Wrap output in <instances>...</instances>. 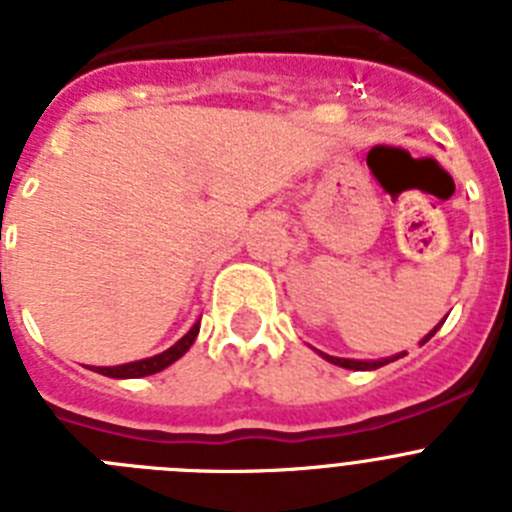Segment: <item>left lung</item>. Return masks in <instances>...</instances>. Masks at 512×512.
<instances>
[{
    "mask_svg": "<svg viewBox=\"0 0 512 512\" xmlns=\"http://www.w3.org/2000/svg\"><path fill=\"white\" fill-rule=\"evenodd\" d=\"M446 320V318H443ZM443 320L441 323L436 325V328L431 330V333H428V336H423V341H420V346H423L425 341H431L433 336H436V330L441 328L443 325ZM315 351H318V348H315ZM320 356H323L325 361H330V364H336V366H343V369H356V372H369V369H379V366H384V364H390V361H397V359H402V356H405V351H402V354H395V356H387V359H377V361H359V359H341V356H328V354H323V351H318Z\"/></svg>",
    "mask_w": 512,
    "mask_h": 512,
    "instance_id": "obj_1",
    "label": "left lung"
}]
</instances>
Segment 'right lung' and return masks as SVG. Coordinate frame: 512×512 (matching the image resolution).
I'll use <instances>...</instances> for the list:
<instances>
[{"instance_id": "right-lung-1", "label": "right lung", "mask_w": 512, "mask_h": 512, "mask_svg": "<svg viewBox=\"0 0 512 512\" xmlns=\"http://www.w3.org/2000/svg\"><path fill=\"white\" fill-rule=\"evenodd\" d=\"M197 333H200V320H197V323H194L192 328H189L187 333L174 343V346L161 351V354L148 356V359L128 361V364H117V366H94V372L112 379H138V377H148V374L164 372L166 366H171L176 359H182V356L187 354L189 346H192L194 338H197Z\"/></svg>"}]
</instances>
